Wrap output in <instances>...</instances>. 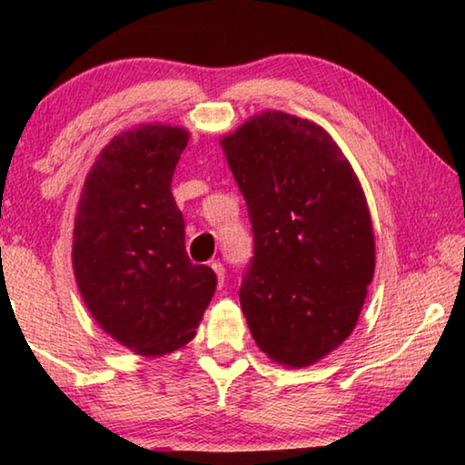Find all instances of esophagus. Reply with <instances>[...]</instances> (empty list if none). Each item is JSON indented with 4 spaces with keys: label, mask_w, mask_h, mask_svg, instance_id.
<instances>
[{
    "label": "esophagus",
    "mask_w": 465,
    "mask_h": 465,
    "mask_svg": "<svg viewBox=\"0 0 465 465\" xmlns=\"http://www.w3.org/2000/svg\"><path fill=\"white\" fill-rule=\"evenodd\" d=\"M211 269L215 271V274H217V282H219V287H223V282H225V266L222 264V262H211Z\"/></svg>",
    "instance_id": "esophagus-1"
}]
</instances>
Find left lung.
<instances>
[{
    "label": "left lung",
    "instance_id": "1",
    "mask_svg": "<svg viewBox=\"0 0 465 465\" xmlns=\"http://www.w3.org/2000/svg\"><path fill=\"white\" fill-rule=\"evenodd\" d=\"M222 145L254 233L240 287L250 332L277 363H316L352 332L373 279L363 188L324 129L287 113L258 114Z\"/></svg>",
    "mask_w": 465,
    "mask_h": 465
}]
</instances>
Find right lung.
<instances>
[{
	"mask_svg": "<svg viewBox=\"0 0 465 465\" xmlns=\"http://www.w3.org/2000/svg\"><path fill=\"white\" fill-rule=\"evenodd\" d=\"M188 133L145 124L114 137L85 178L74 230V271L100 328L139 355L194 336L217 274L193 264L172 196Z\"/></svg>",
	"mask_w": 465,
	"mask_h": 465,
	"instance_id": "obj_1",
	"label": "right lung"
}]
</instances>
